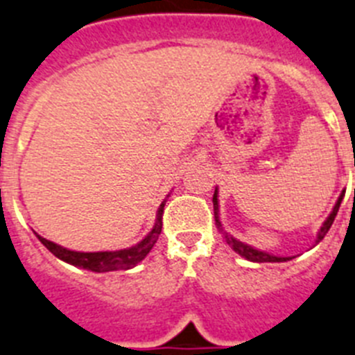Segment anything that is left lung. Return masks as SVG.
<instances>
[{"label":"left lung","instance_id":"1","mask_svg":"<svg viewBox=\"0 0 355 355\" xmlns=\"http://www.w3.org/2000/svg\"><path fill=\"white\" fill-rule=\"evenodd\" d=\"M343 196H345V191L341 193V196H339L338 202H336L334 209H332V213H330L329 218L324 220L323 227H321L320 234H318V240H315V243H320L321 240H323V238H324V234L329 233V229L332 227V223H334V218H336V214H338L339 205H341V200H343ZM213 205H214V220H216V225H218V227H222V225H220V220H218V193H216V189H214V195H213ZM225 242H227L229 245L233 247V249L238 252V254L243 256V258H245V260H249V261H258V263H263V261H287V260H293V258H282V256H272V254H269V252L258 251V249H254V247L245 245V243L238 242V240H234L233 236H227V234H225Z\"/></svg>","mask_w":355,"mask_h":355}]
</instances>
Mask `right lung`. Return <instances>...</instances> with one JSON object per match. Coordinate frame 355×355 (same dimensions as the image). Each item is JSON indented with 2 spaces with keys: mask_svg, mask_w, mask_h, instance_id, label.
Here are the masks:
<instances>
[{
  "mask_svg": "<svg viewBox=\"0 0 355 355\" xmlns=\"http://www.w3.org/2000/svg\"><path fill=\"white\" fill-rule=\"evenodd\" d=\"M164 204L162 202L157 213V222L155 227L151 229V233L139 242L137 245L130 247V249H122V251H103V252H79L70 251L64 247L58 245V243L50 242L46 238L40 236V242L43 243L53 256H58L59 260L67 261L70 265H77L83 269L94 270V272H108V270H126L135 267L137 263H141L146 258V254L151 251V247L159 240V234L162 231V214H164Z\"/></svg>",
  "mask_w": 355,
  "mask_h": 355,
  "instance_id": "right-lung-1",
  "label": "right lung"
}]
</instances>
